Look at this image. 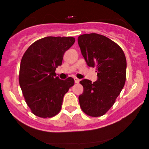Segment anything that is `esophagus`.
Masks as SVG:
<instances>
[{
  "mask_svg": "<svg viewBox=\"0 0 149 149\" xmlns=\"http://www.w3.org/2000/svg\"><path fill=\"white\" fill-rule=\"evenodd\" d=\"M74 81L76 84H78V83H79L80 80H79V79H77V78H74Z\"/></svg>",
  "mask_w": 149,
  "mask_h": 149,
  "instance_id": "1",
  "label": "esophagus"
}]
</instances>
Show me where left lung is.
Returning a JSON list of instances; mask_svg holds the SVG:
<instances>
[{
  "instance_id": "left-lung-1",
  "label": "left lung",
  "mask_w": 149,
  "mask_h": 149,
  "mask_svg": "<svg viewBox=\"0 0 149 149\" xmlns=\"http://www.w3.org/2000/svg\"><path fill=\"white\" fill-rule=\"evenodd\" d=\"M83 57L89 67H96L97 81H81L83 94L79 104L88 116L104 115L115 102L126 80L125 55L118 44L101 34L91 33L78 37Z\"/></svg>"
}]
</instances>
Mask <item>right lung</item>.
<instances>
[{
	"mask_svg": "<svg viewBox=\"0 0 149 149\" xmlns=\"http://www.w3.org/2000/svg\"><path fill=\"white\" fill-rule=\"evenodd\" d=\"M75 42L70 37H46L29 47L21 61L19 81L31 112L40 118L59 113L64 95L74 84L73 78L61 80L55 70Z\"/></svg>",
	"mask_w": 149,
	"mask_h": 149,
	"instance_id": "1",
	"label": "right lung"
}]
</instances>
